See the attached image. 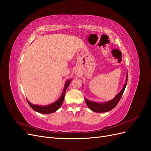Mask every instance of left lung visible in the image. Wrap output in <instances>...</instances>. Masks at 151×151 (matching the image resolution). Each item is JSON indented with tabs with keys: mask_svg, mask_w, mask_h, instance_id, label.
I'll list each match as a JSON object with an SVG mask.
<instances>
[{
	"mask_svg": "<svg viewBox=\"0 0 151 151\" xmlns=\"http://www.w3.org/2000/svg\"><path fill=\"white\" fill-rule=\"evenodd\" d=\"M127 77H128V74L127 75L126 81L125 84H124L123 89L115 97V98L113 99L112 100L105 103H97V102H93L90 101L86 99L85 101L87 106L90 108L91 110L96 112H106L109 111H111L112 109H113L117 105V104L119 103V101H120L123 95V93L124 92V90L126 89V87L127 85Z\"/></svg>",
	"mask_w": 151,
	"mask_h": 151,
	"instance_id": "left-lung-1",
	"label": "left lung"
}]
</instances>
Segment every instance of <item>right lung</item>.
<instances>
[{
    "label": "right lung",
    "mask_w": 151,
    "mask_h": 151,
    "mask_svg": "<svg viewBox=\"0 0 151 151\" xmlns=\"http://www.w3.org/2000/svg\"><path fill=\"white\" fill-rule=\"evenodd\" d=\"M70 80L67 81L66 82V84L65 86V88L63 93L60 97V98L59 99L55 102L54 103L52 104H50L49 106H37V105H34L32 104H31L29 101H27V102L29 104V106L31 107L32 109H34V111H37L39 113H42V114H50V113H53L54 112H55L60 107V106H62V103H63L64 99V96H65V92L66 91V89L67 87H68L69 84H70Z\"/></svg>",
    "instance_id": "add662e5"
}]
</instances>
